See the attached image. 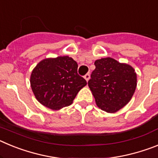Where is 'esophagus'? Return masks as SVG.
Segmentation results:
<instances>
[{
    "label": "esophagus",
    "mask_w": 158,
    "mask_h": 158,
    "mask_svg": "<svg viewBox=\"0 0 158 158\" xmlns=\"http://www.w3.org/2000/svg\"><path fill=\"white\" fill-rule=\"evenodd\" d=\"M84 78L85 79L86 81H89V79H90V74H89V73H87V74L85 75Z\"/></svg>",
    "instance_id": "obj_1"
}]
</instances>
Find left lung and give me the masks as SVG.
<instances>
[{"mask_svg":"<svg viewBox=\"0 0 158 158\" xmlns=\"http://www.w3.org/2000/svg\"><path fill=\"white\" fill-rule=\"evenodd\" d=\"M89 87L99 108L115 113L131 100L137 86L135 69L110 57L96 60Z\"/></svg>","mask_w":158,"mask_h":158,"instance_id":"8db88e82","label":"left lung"}]
</instances>
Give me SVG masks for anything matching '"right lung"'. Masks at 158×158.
I'll return each mask as SVG.
<instances>
[{
  "mask_svg": "<svg viewBox=\"0 0 158 158\" xmlns=\"http://www.w3.org/2000/svg\"><path fill=\"white\" fill-rule=\"evenodd\" d=\"M77 63L69 56L43 59L31 72L30 83L36 100L52 110L70 105L87 85L77 74Z\"/></svg>",
  "mask_w": 158,
  "mask_h": 158,
  "instance_id": "obj_1",
  "label": "right lung"
}]
</instances>
